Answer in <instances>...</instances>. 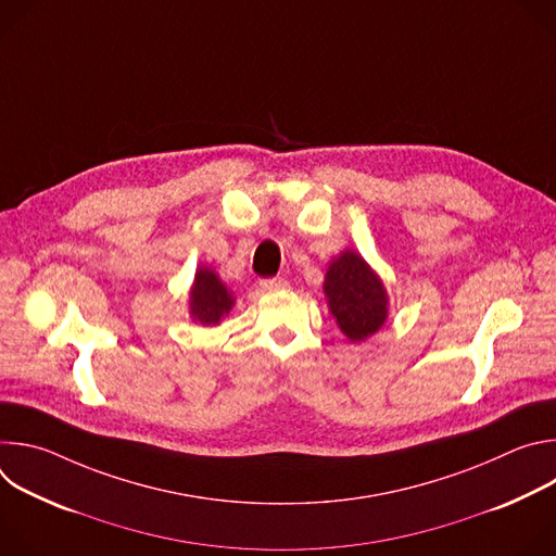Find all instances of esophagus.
Returning <instances> with one entry per match:
<instances>
[{"label": "esophagus", "mask_w": 556, "mask_h": 556, "mask_svg": "<svg viewBox=\"0 0 556 556\" xmlns=\"http://www.w3.org/2000/svg\"><path fill=\"white\" fill-rule=\"evenodd\" d=\"M260 288H262V292H279V290H286V288H288V281H286L283 277L264 279V281H260Z\"/></svg>", "instance_id": "1"}]
</instances>
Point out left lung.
I'll use <instances>...</instances> for the list:
<instances>
[{"label": "left lung", "instance_id": "left-lung-1", "mask_svg": "<svg viewBox=\"0 0 556 556\" xmlns=\"http://www.w3.org/2000/svg\"><path fill=\"white\" fill-rule=\"evenodd\" d=\"M324 292L337 326L352 343L369 339L387 321V290L356 251H343L330 262Z\"/></svg>", "mask_w": 556, "mask_h": 556}]
</instances>
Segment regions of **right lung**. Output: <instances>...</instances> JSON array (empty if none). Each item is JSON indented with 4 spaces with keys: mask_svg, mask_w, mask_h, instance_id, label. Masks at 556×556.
<instances>
[{
    "mask_svg": "<svg viewBox=\"0 0 556 556\" xmlns=\"http://www.w3.org/2000/svg\"><path fill=\"white\" fill-rule=\"evenodd\" d=\"M232 303V292H228V288L222 283L215 270L206 266L198 268L189 294V309L193 321L202 326H217L222 321V316L230 312Z\"/></svg>",
    "mask_w": 556,
    "mask_h": 556,
    "instance_id": "obj_1",
    "label": "right lung"
}]
</instances>
